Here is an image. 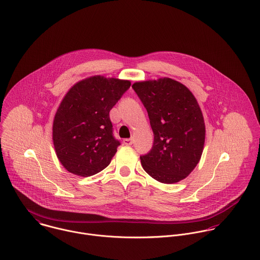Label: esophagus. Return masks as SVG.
<instances>
[{
    "label": "esophagus",
    "mask_w": 260,
    "mask_h": 260,
    "mask_svg": "<svg viewBox=\"0 0 260 260\" xmlns=\"http://www.w3.org/2000/svg\"><path fill=\"white\" fill-rule=\"evenodd\" d=\"M123 144L126 145V146H130V145L133 144V140L132 139H124Z\"/></svg>",
    "instance_id": "34e87169"
}]
</instances>
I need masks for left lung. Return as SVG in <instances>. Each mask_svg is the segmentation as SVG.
Instances as JSON below:
<instances>
[{
    "label": "left lung",
    "instance_id": "8db88e82",
    "mask_svg": "<svg viewBox=\"0 0 260 260\" xmlns=\"http://www.w3.org/2000/svg\"><path fill=\"white\" fill-rule=\"evenodd\" d=\"M132 88L148 112L153 147L140 156L143 169L155 180L173 184L198 164L205 142V124L192 92L178 81L159 78L136 82Z\"/></svg>",
    "mask_w": 260,
    "mask_h": 260
}]
</instances>
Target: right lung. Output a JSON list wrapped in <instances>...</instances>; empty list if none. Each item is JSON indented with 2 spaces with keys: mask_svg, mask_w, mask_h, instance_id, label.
<instances>
[{
  "mask_svg": "<svg viewBox=\"0 0 260 260\" xmlns=\"http://www.w3.org/2000/svg\"><path fill=\"white\" fill-rule=\"evenodd\" d=\"M131 82L92 76L70 88L53 121V144L64 168L88 177L111 162L120 142L113 136L109 112Z\"/></svg>",
  "mask_w": 260,
  "mask_h": 260,
  "instance_id": "right-lung-1",
  "label": "right lung"
}]
</instances>
